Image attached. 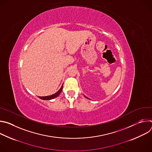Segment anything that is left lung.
<instances>
[{"label": "left lung", "instance_id": "8db88e82", "mask_svg": "<svg viewBox=\"0 0 152 152\" xmlns=\"http://www.w3.org/2000/svg\"><path fill=\"white\" fill-rule=\"evenodd\" d=\"M85 97H86V96H85ZM86 98H87V97H86Z\"/></svg>", "mask_w": 152, "mask_h": 152}]
</instances>
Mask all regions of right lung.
<instances>
[{
  "instance_id": "1",
  "label": "right lung",
  "mask_w": 152,
  "mask_h": 152,
  "mask_svg": "<svg viewBox=\"0 0 152 152\" xmlns=\"http://www.w3.org/2000/svg\"><path fill=\"white\" fill-rule=\"evenodd\" d=\"M62 87H63V85H62L61 88L58 91H57L56 93H55L54 94H52L51 96H45V97H39V99H42V100H51V99H53L54 98H56L61 93L62 90Z\"/></svg>"
}]
</instances>
